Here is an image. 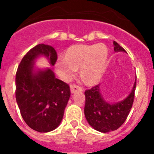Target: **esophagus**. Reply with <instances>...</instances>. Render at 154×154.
<instances>
[{
  "label": "esophagus",
  "instance_id": "esophagus-1",
  "mask_svg": "<svg viewBox=\"0 0 154 154\" xmlns=\"http://www.w3.org/2000/svg\"><path fill=\"white\" fill-rule=\"evenodd\" d=\"M70 90L72 93H75V92H76L77 91H82V88H80V87L77 86V85H72L70 86Z\"/></svg>",
  "mask_w": 154,
  "mask_h": 154
}]
</instances>
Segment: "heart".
Masks as SVG:
<instances>
[{
  "label": "heart",
  "mask_w": 154,
  "mask_h": 154,
  "mask_svg": "<svg viewBox=\"0 0 154 154\" xmlns=\"http://www.w3.org/2000/svg\"><path fill=\"white\" fill-rule=\"evenodd\" d=\"M107 58L108 49L105 45H75L68 48L65 57L57 59L55 70L63 81L69 82L79 68L84 81L93 85L101 79Z\"/></svg>",
  "instance_id": "obj_1"
}]
</instances>
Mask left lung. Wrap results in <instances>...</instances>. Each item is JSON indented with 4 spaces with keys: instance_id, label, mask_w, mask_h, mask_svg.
<instances>
[{
    "instance_id": "left-lung-1",
    "label": "left lung",
    "mask_w": 154,
    "mask_h": 154,
    "mask_svg": "<svg viewBox=\"0 0 154 154\" xmlns=\"http://www.w3.org/2000/svg\"><path fill=\"white\" fill-rule=\"evenodd\" d=\"M116 52H126L117 42H113ZM100 85L85 90V105L84 109L87 122L93 129L102 133L117 130L123 124L132 108L137 86V77L131 92L127 97L117 103H109L103 97Z\"/></svg>"
}]
</instances>
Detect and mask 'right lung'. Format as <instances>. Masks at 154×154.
Instances as JSON below:
<instances>
[{
    "instance_id": "obj_1",
    "label": "right lung",
    "mask_w": 154,
    "mask_h": 154,
    "mask_svg": "<svg viewBox=\"0 0 154 154\" xmlns=\"http://www.w3.org/2000/svg\"><path fill=\"white\" fill-rule=\"evenodd\" d=\"M41 56L45 57L51 65L57 60L52 46L39 44L31 48L17 68L15 96L27 125L39 133H48L60 125L71 92L69 85L55 78L51 69L35 67Z\"/></svg>"
}]
</instances>
